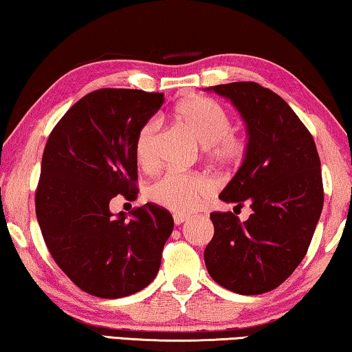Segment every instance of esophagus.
Returning a JSON list of instances; mask_svg holds the SVG:
<instances>
[{"label":"esophagus","mask_w":352,"mask_h":352,"mask_svg":"<svg viewBox=\"0 0 352 352\" xmlns=\"http://www.w3.org/2000/svg\"><path fill=\"white\" fill-rule=\"evenodd\" d=\"M184 220H188L186 214H174V223H175V225L183 223Z\"/></svg>","instance_id":"34e87169"}]
</instances>
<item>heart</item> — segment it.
<instances>
[{
    "instance_id": "heart-1",
    "label": "heart",
    "mask_w": 352,
    "mask_h": 352,
    "mask_svg": "<svg viewBox=\"0 0 352 352\" xmlns=\"http://www.w3.org/2000/svg\"><path fill=\"white\" fill-rule=\"evenodd\" d=\"M175 118L205 146V155L219 166H236L248 151L245 136L231 130V116L222 105L208 98H190L177 105ZM158 119H151L140 129L135 141L136 160L141 168L155 169L160 163ZM214 183L204 175L169 172L147 190L152 204L175 212H188L210 199Z\"/></svg>"
}]
</instances>
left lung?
Listing matches in <instances>:
<instances>
[{
	"label": "left lung",
	"mask_w": 352,
	"mask_h": 352,
	"mask_svg": "<svg viewBox=\"0 0 352 352\" xmlns=\"http://www.w3.org/2000/svg\"><path fill=\"white\" fill-rule=\"evenodd\" d=\"M211 90L241 111L248 151L241 169L219 195L253 212L241 222L231 211L211 212L214 236L205 248L208 273L241 295L276 289L307 253L323 210L320 157L311 132L285 100L256 82Z\"/></svg>",
	"instance_id": "8db88e82"
}]
</instances>
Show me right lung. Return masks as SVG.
I'll return each instance as SVG.
<instances>
[{
    "label": "right lung",
    "instance_id": "obj_1",
    "mask_svg": "<svg viewBox=\"0 0 352 352\" xmlns=\"http://www.w3.org/2000/svg\"><path fill=\"white\" fill-rule=\"evenodd\" d=\"M163 93L100 88L52 129L41 158L35 212L47 250L77 287L99 298L136 294L157 276L170 212L146 204L113 217L110 200L138 194L135 141Z\"/></svg>",
    "mask_w": 352,
    "mask_h": 352
}]
</instances>
